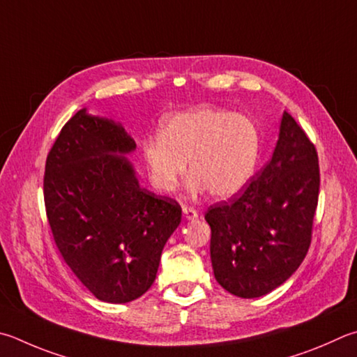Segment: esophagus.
<instances>
[{
	"label": "esophagus",
	"instance_id": "34e87169",
	"mask_svg": "<svg viewBox=\"0 0 357 357\" xmlns=\"http://www.w3.org/2000/svg\"><path fill=\"white\" fill-rule=\"evenodd\" d=\"M183 213H184V218L185 220H195V218H198V212L193 209V207H189V206H184L183 207Z\"/></svg>",
	"mask_w": 357,
	"mask_h": 357
}]
</instances>
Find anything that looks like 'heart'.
Segmentation results:
<instances>
[{
	"label": "heart",
	"mask_w": 357,
	"mask_h": 357,
	"mask_svg": "<svg viewBox=\"0 0 357 357\" xmlns=\"http://www.w3.org/2000/svg\"><path fill=\"white\" fill-rule=\"evenodd\" d=\"M151 184L170 193L185 173L189 189L209 190L213 198L228 199L241 193L256 172L261 134L243 115L215 107H198L170 116L142 146Z\"/></svg>",
	"instance_id": "obj_1"
}]
</instances>
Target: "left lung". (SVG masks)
<instances>
[{
    "instance_id": "left-lung-1",
    "label": "left lung",
    "mask_w": 357,
    "mask_h": 357,
    "mask_svg": "<svg viewBox=\"0 0 357 357\" xmlns=\"http://www.w3.org/2000/svg\"><path fill=\"white\" fill-rule=\"evenodd\" d=\"M319 189L315 146L284 112L268 164L241 197L211 206L204 215L220 286L236 296L257 298L286 282L307 255Z\"/></svg>"
}]
</instances>
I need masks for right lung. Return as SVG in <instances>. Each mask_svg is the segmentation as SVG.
Here are the masks:
<instances>
[{
    "instance_id": "right-lung-1",
    "label": "right lung",
    "mask_w": 357,
    "mask_h": 357,
    "mask_svg": "<svg viewBox=\"0 0 357 357\" xmlns=\"http://www.w3.org/2000/svg\"><path fill=\"white\" fill-rule=\"evenodd\" d=\"M120 123L77 111L45 165V209L57 250L87 290L106 303L137 300L153 286L181 206L140 187Z\"/></svg>"
}]
</instances>
